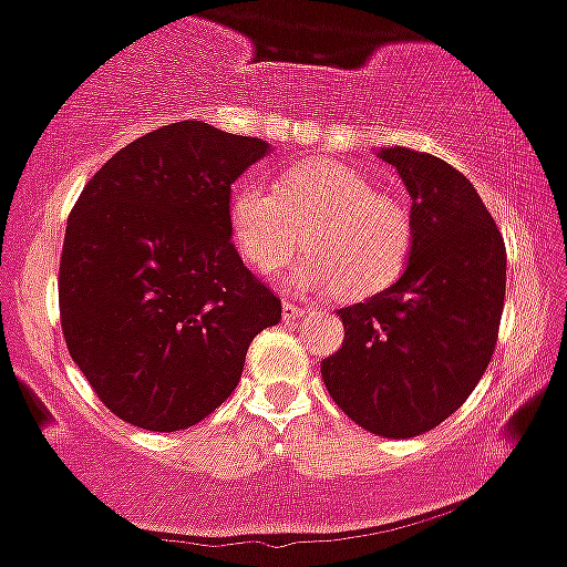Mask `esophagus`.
Instances as JSON below:
<instances>
[{
	"label": "esophagus",
	"mask_w": 567,
	"mask_h": 567,
	"mask_svg": "<svg viewBox=\"0 0 567 567\" xmlns=\"http://www.w3.org/2000/svg\"><path fill=\"white\" fill-rule=\"evenodd\" d=\"M303 315H307V309L298 307V303H293V301H285V303H282V317H285V322L301 320Z\"/></svg>",
	"instance_id": "obj_1"
}]
</instances>
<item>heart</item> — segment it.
I'll return each mask as SVG.
<instances>
[{"instance_id":"1","label":"heart","mask_w":567,"mask_h":567,"mask_svg":"<svg viewBox=\"0 0 567 567\" xmlns=\"http://www.w3.org/2000/svg\"><path fill=\"white\" fill-rule=\"evenodd\" d=\"M228 223L241 258L255 271L277 274L301 247L312 252L293 269L307 293L363 298L390 288L412 255L414 226L406 198L382 193L374 179L339 161H307L277 179L241 183Z\"/></svg>"}]
</instances>
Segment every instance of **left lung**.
Instances as JSON below:
<instances>
[{
    "mask_svg": "<svg viewBox=\"0 0 567 567\" xmlns=\"http://www.w3.org/2000/svg\"><path fill=\"white\" fill-rule=\"evenodd\" d=\"M379 158L412 196L414 245L398 282L339 309L344 344L320 363L339 409L384 439H412L455 414L495 352L506 245L474 185L409 147Z\"/></svg>",
    "mask_w": 567,
    "mask_h": 567,
    "instance_id": "1",
    "label": "left lung"
}]
</instances>
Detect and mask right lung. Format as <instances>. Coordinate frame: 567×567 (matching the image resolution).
<instances>
[{
    "mask_svg": "<svg viewBox=\"0 0 567 567\" xmlns=\"http://www.w3.org/2000/svg\"><path fill=\"white\" fill-rule=\"evenodd\" d=\"M269 142L179 121L140 136L89 179L59 266L66 350L93 393L142 431L213 414L250 341L282 303L231 241V185Z\"/></svg>",
    "mask_w": 567,
    "mask_h": 567,
    "instance_id": "1",
    "label": "right lung"
}]
</instances>
